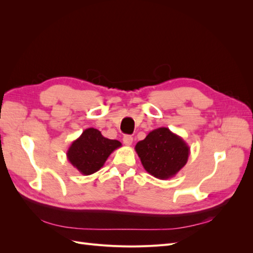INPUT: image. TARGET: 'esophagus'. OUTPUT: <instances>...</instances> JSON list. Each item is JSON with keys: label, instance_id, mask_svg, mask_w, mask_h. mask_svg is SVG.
<instances>
[{"label": "esophagus", "instance_id": "34e87169", "mask_svg": "<svg viewBox=\"0 0 253 253\" xmlns=\"http://www.w3.org/2000/svg\"><path fill=\"white\" fill-rule=\"evenodd\" d=\"M124 143L126 145H127V147H129V145H132V143H133V137L129 136V135H126L124 137Z\"/></svg>", "mask_w": 253, "mask_h": 253}]
</instances>
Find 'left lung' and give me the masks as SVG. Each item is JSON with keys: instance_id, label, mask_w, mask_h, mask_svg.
Returning <instances> with one entry per match:
<instances>
[{"instance_id": "obj_1", "label": "left lung", "mask_w": 253, "mask_h": 253, "mask_svg": "<svg viewBox=\"0 0 253 253\" xmlns=\"http://www.w3.org/2000/svg\"><path fill=\"white\" fill-rule=\"evenodd\" d=\"M135 151L144 170L158 179H169L188 162L190 148L180 136L168 127H158L137 142Z\"/></svg>"}]
</instances>
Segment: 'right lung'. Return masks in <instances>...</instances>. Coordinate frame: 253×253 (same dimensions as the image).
I'll list each match as a JSON object with an SVG mask.
<instances>
[{"label":"right lung","mask_w":253,"mask_h":253,"mask_svg":"<svg viewBox=\"0 0 253 253\" xmlns=\"http://www.w3.org/2000/svg\"><path fill=\"white\" fill-rule=\"evenodd\" d=\"M121 145L118 140L105 138L97 128L88 127L72 142L66 156L82 175H90L100 170L109 156Z\"/></svg>","instance_id":"right-lung-1"}]
</instances>
